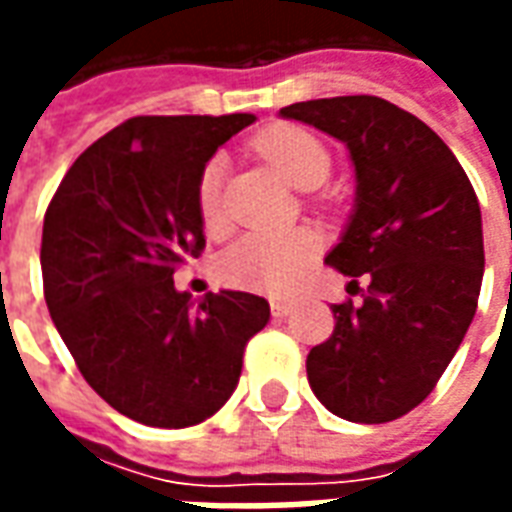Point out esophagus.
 <instances>
[{
	"label": "esophagus",
	"instance_id": "1",
	"mask_svg": "<svg viewBox=\"0 0 512 512\" xmlns=\"http://www.w3.org/2000/svg\"><path fill=\"white\" fill-rule=\"evenodd\" d=\"M290 310H293V301H288V299L271 301V315H274V318H285Z\"/></svg>",
	"mask_w": 512,
	"mask_h": 512
}]
</instances>
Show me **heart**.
Here are the masks:
<instances>
[{
	"label": "heart",
	"instance_id": "b5f03b06",
	"mask_svg": "<svg viewBox=\"0 0 512 512\" xmlns=\"http://www.w3.org/2000/svg\"><path fill=\"white\" fill-rule=\"evenodd\" d=\"M288 186L301 191L318 189L332 172L329 150L304 128L282 126L255 142ZM197 211L208 233H219L222 216V161L211 158L197 183ZM318 255V238L310 230H252L224 249L216 271L227 285L263 293H285L310 268Z\"/></svg>",
	"mask_w": 512,
	"mask_h": 512
}]
</instances>
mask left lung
I'll use <instances>...</instances> for the list:
<instances>
[{"instance_id": "obj_1", "label": "left lung", "mask_w": 512, "mask_h": 512, "mask_svg": "<svg viewBox=\"0 0 512 512\" xmlns=\"http://www.w3.org/2000/svg\"><path fill=\"white\" fill-rule=\"evenodd\" d=\"M279 117L340 139L356 178L326 263L367 277V293L356 307L332 304V337L307 356L312 392L348 422H392L433 392L472 323L485 268L480 202L439 134L384 98L301 101Z\"/></svg>"}]
</instances>
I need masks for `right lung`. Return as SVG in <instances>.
I'll list each match as a JSON object with an SVG mask.
<instances>
[{
    "label": "right lung",
    "mask_w": 512,
    "mask_h": 512,
    "mask_svg": "<svg viewBox=\"0 0 512 512\" xmlns=\"http://www.w3.org/2000/svg\"><path fill=\"white\" fill-rule=\"evenodd\" d=\"M252 123L131 117L73 161L43 219V290L62 343L109 406L150 428L213 417L271 318L255 293L219 290L194 307L172 282L205 246L202 169Z\"/></svg>",
    "instance_id": "1"
}]
</instances>
